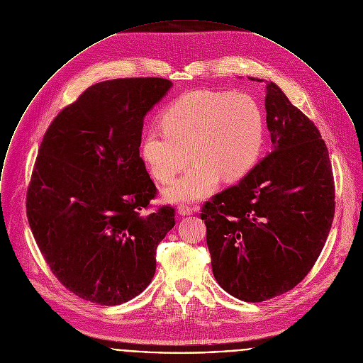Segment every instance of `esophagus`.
I'll return each mask as SVG.
<instances>
[{"mask_svg": "<svg viewBox=\"0 0 363 363\" xmlns=\"http://www.w3.org/2000/svg\"><path fill=\"white\" fill-rule=\"evenodd\" d=\"M193 211H194V208L190 207L189 204H179L177 206V213L180 216H190V214H193Z\"/></svg>", "mask_w": 363, "mask_h": 363, "instance_id": "obj_1", "label": "esophagus"}]
</instances>
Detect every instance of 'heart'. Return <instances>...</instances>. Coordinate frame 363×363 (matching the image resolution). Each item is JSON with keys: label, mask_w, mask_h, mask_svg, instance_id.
Listing matches in <instances>:
<instances>
[{"label": "heart", "mask_w": 363, "mask_h": 363, "mask_svg": "<svg viewBox=\"0 0 363 363\" xmlns=\"http://www.w3.org/2000/svg\"><path fill=\"white\" fill-rule=\"evenodd\" d=\"M162 126L146 130L140 156L149 173L169 184L187 164H193L169 189V201L207 197L220 177L234 183L255 166L263 145L264 120L249 96L230 91L194 90L179 96L162 113ZM189 155H186V152Z\"/></svg>", "instance_id": "1"}]
</instances>
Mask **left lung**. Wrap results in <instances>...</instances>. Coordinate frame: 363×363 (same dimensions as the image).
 <instances>
[{"label": "left lung", "mask_w": 363, "mask_h": 363, "mask_svg": "<svg viewBox=\"0 0 363 363\" xmlns=\"http://www.w3.org/2000/svg\"><path fill=\"white\" fill-rule=\"evenodd\" d=\"M264 107L273 150L200 214L216 280L247 303L280 296L308 274L335 214L333 167L318 128L274 83H266Z\"/></svg>", "instance_id": "8db88e82"}]
</instances>
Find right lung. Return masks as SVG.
Returning <instances> with one entry per match:
<instances>
[{
    "mask_svg": "<svg viewBox=\"0 0 363 363\" xmlns=\"http://www.w3.org/2000/svg\"><path fill=\"white\" fill-rule=\"evenodd\" d=\"M172 82L116 79L89 87L43 135L26 191L42 256L73 294L117 306L140 294L174 208L143 214L157 189L139 156L143 117Z\"/></svg>",
    "mask_w": 363,
    "mask_h": 363,
    "instance_id": "obj_1",
    "label": "right lung"
}]
</instances>
